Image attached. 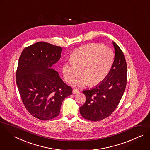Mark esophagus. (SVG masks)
<instances>
[{"instance_id":"34e87169","label":"esophagus","mask_w":150,"mask_h":150,"mask_svg":"<svg viewBox=\"0 0 150 150\" xmlns=\"http://www.w3.org/2000/svg\"><path fill=\"white\" fill-rule=\"evenodd\" d=\"M79 93H80V91L78 89H77V88H74L73 90V94H78Z\"/></svg>"}]
</instances>
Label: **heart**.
I'll list each match as a JSON object with an SVG mask.
<instances>
[{"mask_svg": "<svg viewBox=\"0 0 150 150\" xmlns=\"http://www.w3.org/2000/svg\"><path fill=\"white\" fill-rule=\"evenodd\" d=\"M114 60V52L109 47L99 43H90L79 47L70 56V60L64 63L62 68L65 80L70 83L79 74H82L73 83L82 87L96 85L108 75Z\"/></svg>", "mask_w": 150, "mask_h": 150, "instance_id": "obj_1", "label": "heart"}]
</instances>
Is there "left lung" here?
<instances>
[{"label": "left lung", "mask_w": 150, "mask_h": 150, "mask_svg": "<svg viewBox=\"0 0 150 150\" xmlns=\"http://www.w3.org/2000/svg\"><path fill=\"white\" fill-rule=\"evenodd\" d=\"M112 44L115 57L108 75L96 87L83 91L86 101L80 107V112L90 121H100L110 116L118 106L126 87L125 59L120 47L114 42Z\"/></svg>", "instance_id": "left-lung-1"}]
</instances>
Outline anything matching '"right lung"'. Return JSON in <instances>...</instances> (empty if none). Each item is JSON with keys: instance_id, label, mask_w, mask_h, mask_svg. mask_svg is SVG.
Segmentation results:
<instances>
[{"instance_id": "1", "label": "right lung", "mask_w": 150, "mask_h": 150, "mask_svg": "<svg viewBox=\"0 0 150 150\" xmlns=\"http://www.w3.org/2000/svg\"><path fill=\"white\" fill-rule=\"evenodd\" d=\"M62 50L39 42L25 48L19 59L16 83L22 101L28 112L41 120L58 116L63 101L72 94V88L52 69Z\"/></svg>"}]
</instances>
